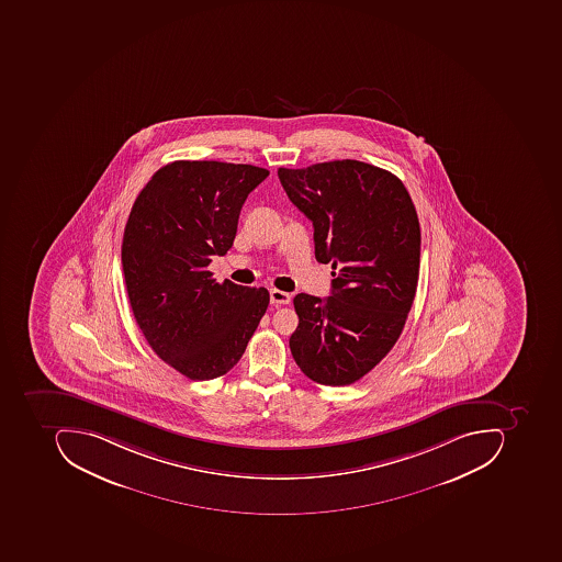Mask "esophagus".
Returning <instances> with one entry per match:
<instances>
[{
  "mask_svg": "<svg viewBox=\"0 0 562 562\" xmlns=\"http://www.w3.org/2000/svg\"><path fill=\"white\" fill-rule=\"evenodd\" d=\"M270 302L273 305H285L290 302V294L283 292V290L272 289L270 290Z\"/></svg>",
  "mask_w": 562,
  "mask_h": 562,
  "instance_id": "obj_1",
  "label": "esophagus"
}]
</instances>
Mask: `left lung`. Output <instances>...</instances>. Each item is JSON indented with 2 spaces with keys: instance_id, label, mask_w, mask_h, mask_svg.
I'll list each match as a JSON object with an SVG mask.
<instances>
[{
  "instance_id": "obj_1",
  "label": "left lung",
  "mask_w": 562,
  "mask_h": 562,
  "mask_svg": "<svg viewBox=\"0 0 562 562\" xmlns=\"http://www.w3.org/2000/svg\"><path fill=\"white\" fill-rule=\"evenodd\" d=\"M290 201L312 221L316 260L334 272L329 297L297 294L290 351L321 385L363 379L401 338L420 265V226L398 177L358 160L279 169Z\"/></svg>"
}]
</instances>
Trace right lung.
Here are the masks:
<instances>
[{"label": "right lung", "mask_w": 562, "mask_h": 562, "mask_svg": "<svg viewBox=\"0 0 562 562\" xmlns=\"http://www.w3.org/2000/svg\"><path fill=\"white\" fill-rule=\"evenodd\" d=\"M267 177L246 164L176 160L148 180L126 221L133 316L150 348L188 379L228 373L267 311V289L217 283L207 270L228 254L243 204Z\"/></svg>", "instance_id": "1"}]
</instances>
